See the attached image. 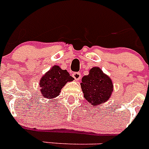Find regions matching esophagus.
Instances as JSON below:
<instances>
[{"instance_id":"1","label":"esophagus","mask_w":149,"mask_h":149,"mask_svg":"<svg viewBox=\"0 0 149 149\" xmlns=\"http://www.w3.org/2000/svg\"><path fill=\"white\" fill-rule=\"evenodd\" d=\"M72 77L75 79L76 81H78V80H80L81 77V73H80V72H74V73L72 74Z\"/></svg>"}]
</instances>
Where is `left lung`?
<instances>
[{"mask_svg": "<svg viewBox=\"0 0 149 149\" xmlns=\"http://www.w3.org/2000/svg\"><path fill=\"white\" fill-rule=\"evenodd\" d=\"M81 85L84 98L93 106L107 101L113 88L110 77L98 67L90 69L89 74L82 78Z\"/></svg>", "mask_w": 149, "mask_h": 149, "instance_id": "1", "label": "left lung"}]
</instances>
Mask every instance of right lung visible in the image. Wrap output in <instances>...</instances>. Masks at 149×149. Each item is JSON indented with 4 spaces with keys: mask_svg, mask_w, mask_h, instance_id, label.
Segmentation results:
<instances>
[{
    "mask_svg": "<svg viewBox=\"0 0 149 149\" xmlns=\"http://www.w3.org/2000/svg\"><path fill=\"white\" fill-rule=\"evenodd\" d=\"M73 80L66 70H63L57 65H54L41 79L39 84L42 96L47 98H54L59 95L65 84Z\"/></svg>",
    "mask_w": 149,
    "mask_h": 149,
    "instance_id": "right-lung-1",
    "label": "right lung"
}]
</instances>
